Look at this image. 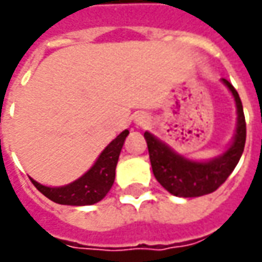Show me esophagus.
<instances>
[{
	"label": "esophagus",
	"instance_id": "obj_1",
	"mask_svg": "<svg viewBox=\"0 0 262 262\" xmlns=\"http://www.w3.org/2000/svg\"><path fill=\"white\" fill-rule=\"evenodd\" d=\"M137 122H138V124H140V125H145V124H147V122H148V120H147V118H145V117H140V118H138V120H137Z\"/></svg>",
	"mask_w": 262,
	"mask_h": 262
}]
</instances>
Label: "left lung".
<instances>
[{"mask_svg":"<svg viewBox=\"0 0 262 262\" xmlns=\"http://www.w3.org/2000/svg\"><path fill=\"white\" fill-rule=\"evenodd\" d=\"M223 81L235 98L238 113L237 134L234 137L232 145L224 154L208 162L188 161L181 155L176 154L164 142L158 141L154 135L149 133L144 134L154 177L172 195L191 198L214 192L225 183L243 155L247 138L243 102L235 88L227 79Z\"/></svg>","mask_w":262,"mask_h":262,"instance_id":"left-lung-1","label":"left lung"}]
</instances>
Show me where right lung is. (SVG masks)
<instances>
[{"mask_svg": "<svg viewBox=\"0 0 262 262\" xmlns=\"http://www.w3.org/2000/svg\"><path fill=\"white\" fill-rule=\"evenodd\" d=\"M129 131H122L114 141L108 144V147L98 157L97 162L93 165L86 174L78 178L77 181L68 184L66 187L51 188L45 187L34 181L31 183L35 188L44 194L51 201L62 205H91L101 201L107 192L111 189L115 180V167L118 162L121 148L127 138Z\"/></svg>", "mask_w": 262, "mask_h": 262, "instance_id": "1", "label": "right lung"}]
</instances>
